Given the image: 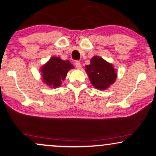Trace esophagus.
Instances as JSON below:
<instances>
[{
  "mask_svg": "<svg viewBox=\"0 0 156 156\" xmlns=\"http://www.w3.org/2000/svg\"><path fill=\"white\" fill-rule=\"evenodd\" d=\"M75 65H76V68H78V69H80L81 68V64L79 61H76V63H75Z\"/></svg>",
  "mask_w": 156,
  "mask_h": 156,
  "instance_id": "1",
  "label": "esophagus"
}]
</instances>
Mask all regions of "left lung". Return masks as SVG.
Masks as SVG:
<instances>
[{"mask_svg":"<svg viewBox=\"0 0 156 156\" xmlns=\"http://www.w3.org/2000/svg\"><path fill=\"white\" fill-rule=\"evenodd\" d=\"M86 68L91 84L99 90L108 88L117 78L113 66L99 56L92 58L90 65L86 66Z\"/></svg>","mask_w":156,"mask_h":156,"instance_id":"1","label":"left lung"}]
</instances>
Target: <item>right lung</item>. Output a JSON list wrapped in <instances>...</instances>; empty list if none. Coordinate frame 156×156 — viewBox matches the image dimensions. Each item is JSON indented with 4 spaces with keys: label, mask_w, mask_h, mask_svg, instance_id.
Segmentation results:
<instances>
[{
    "label": "right lung",
    "mask_w": 156,
    "mask_h": 156,
    "mask_svg": "<svg viewBox=\"0 0 156 156\" xmlns=\"http://www.w3.org/2000/svg\"><path fill=\"white\" fill-rule=\"evenodd\" d=\"M73 68L69 61H63L59 57H52L41 68L43 81L51 88H56L61 86L62 81L65 80L68 70Z\"/></svg>",
    "instance_id": "1"
}]
</instances>
